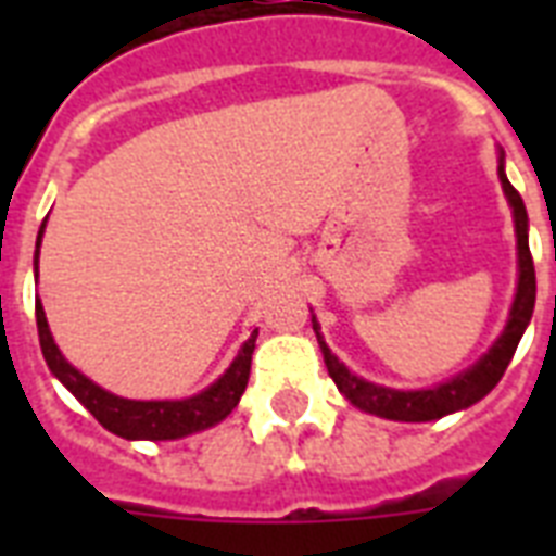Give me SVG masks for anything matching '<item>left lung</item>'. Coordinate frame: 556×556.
Instances as JSON below:
<instances>
[{
  "mask_svg": "<svg viewBox=\"0 0 556 556\" xmlns=\"http://www.w3.org/2000/svg\"><path fill=\"white\" fill-rule=\"evenodd\" d=\"M500 181L502 190L508 195L510 207H514V227H517V253H519V282H517V296L510 305L508 323L500 340L488 349V355L473 364L467 371L456 375L447 383H439L432 389H389L369 383V380L357 378L355 371H349L346 364H340L338 355H331V349L326 346V340L320 334V323L312 317L314 334L323 349V361L329 369L331 380L338 383L343 395L364 413L380 415L389 421H435L450 413L467 409L476 401H482L496 383L502 380L505 369H508L510 357L517 352L519 340L526 334V326L531 323L534 314V300H536V274H534V260H531V248H528V213L522 204V195L514 190V185L505 176V155L500 152Z\"/></svg>",
  "mask_w": 556,
  "mask_h": 556,
  "instance_id": "left-lung-1",
  "label": "left lung"
}]
</instances>
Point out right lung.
Instances as JSON below:
<instances>
[{
	"label": "right lung",
	"instance_id": "1",
	"mask_svg": "<svg viewBox=\"0 0 556 556\" xmlns=\"http://www.w3.org/2000/svg\"><path fill=\"white\" fill-rule=\"evenodd\" d=\"M46 227V225H42ZM42 227L37 236V256L39 242H42ZM37 256H34V270H37ZM37 331L39 346H42V357H46L48 369L54 371L60 383L98 418L109 432H115L121 439H147V441H167V439H185L190 432L207 430L213 424L233 413V406L239 404L248 378H251V357L256 349V334L253 329L251 338L244 340L239 355L233 357V364L227 366V371L216 383H210L199 395L185 397V401H129V397H117L98 387L94 380H89L83 371L74 369L63 357V352L56 349L51 329H48L46 312L42 303L37 300Z\"/></svg>",
	"mask_w": 556,
	"mask_h": 556
}]
</instances>
